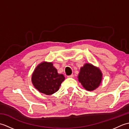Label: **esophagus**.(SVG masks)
<instances>
[{"instance_id": "1", "label": "esophagus", "mask_w": 129, "mask_h": 129, "mask_svg": "<svg viewBox=\"0 0 129 129\" xmlns=\"http://www.w3.org/2000/svg\"><path fill=\"white\" fill-rule=\"evenodd\" d=\"M74 77V75L73 74H72L71 75H69V76H68V78H73Z\"/></svg>"}]
</instances>
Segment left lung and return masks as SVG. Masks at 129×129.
I'll return each mask as SVG.
<instances>
[{"label": "left lung", "mask_w": 129, "mask_h": 129, "mask_svg": "<svg viewBox=\"0 0 129 129\" xmlns=\"http://www.w3.org/2000/svg\"><path fill=\"white\" fill-rule=\"evenodd\" d=\"M78 81L87 91H93L100 86L103 73L99 68L90 63H86L80 69Z\"/></svg>", "instance_id": "left-lung-1"}]
</instances>
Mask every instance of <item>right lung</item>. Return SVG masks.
Listing matches in <instances>:
<instances>
[{
	"instance_id": "right-lung-1",
	"label": "right lung",
	"mask_w": 129,
	"mask_h": 129,
	"mask_svg": "<svg viewBox=\"0 0 129 129\" xmlns=\"http://www.w3.org/2000/svg\"><path fill=\"white\" fill-rule=\"evenodd\" d=\"M65 77L59 74L51 62L43 61L35 68L31 76V82L40 92L49 95L58 91Z\"/></svg>"
}]
</instances>
